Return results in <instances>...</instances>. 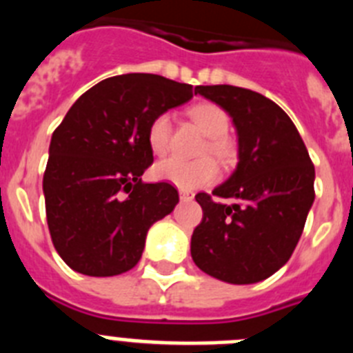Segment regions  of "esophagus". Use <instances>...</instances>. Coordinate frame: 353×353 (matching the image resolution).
<instances>
[{
  "mask_svg": "<svg viewBox=\"0 0 353 353\" xmlns=\"http://www.w3.org/2000/svg\"><path fill=\"white\" fill-rule=\"evenodd\" d=\"M179 194L182 201H191V199H194V192L189 191V189H180Z\"/></svg>",
  "mask_w": 353,
  "mask_h": 353,
  "instance_id": "34e87169",
  "label": "esophagus"
}]
</instances>
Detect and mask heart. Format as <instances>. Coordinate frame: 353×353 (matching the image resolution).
I'll return each instance as SVG.
<instances>
[{
	"label": "heart",
	"mask_w": 353,
	"mask_h": 353,
	"mask_svg": "<svg viewBox=\"0 0 353 353\" xmlns=\"http://www.w3.org/2000/svg\"><path fill=\"white\" fill-rule=\"evenodd\" d=\"M189 117L203 130V134L208 136L207 143L201 148V155H214L224 166L232 164L236 157V150L232 139L226 136L230 120L223 109L210 102H201L189 109ZM146 139L154 154H166L171 143L170 113H159L157 117H154L146 130ZM152 173L155 180L173 183L180 189H198L217 180L219 166L212 157H201L196 161L168 157L164 161H159Z\"/></svg>",
	"instance_id": "heart-1"
}]
</instances>
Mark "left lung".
I'll use <instances>...</instances> for the list:
<instances>
[{"instance_id":"left-lung-1","label":"left lung","mask_w":353,"mask_h":353,"mask_svg":"<svg viewBox=\"0 0 353 353\" xmlns=\"http://www.w3.org/2000/svg\"><path fill=\"white\" fill-rule=\"evenodd\" d=\"M196 93L233 120L239 162L212 194H196L203 219L191 236V256L208 276L232 285L263 281L290 260L314 201V166L297 127L276 102L252 90L214 84Z\"/></svg>"}]
</instances>
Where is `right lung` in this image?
I'll return each instance as SVG.
<instances>
[{"instance_id": "add662e5", "label": "right lung", "mask_w": 353, "mask_h": 353, "mask_svg": "<svg viewBox=\"0 0 353 353\" xmlns=\"http://www.w3.org/2000/svg\"><path fill=\"white\" fill-rule=\"evenodd\" d=\"M192 93L191 84L155 74H123L68 109L52 132L42 187L52 244L72 270L93 277L130 270L150 226L176 207L171 183L141 182L154 162L146 130Z\"/></svg>"}]
</instances>
